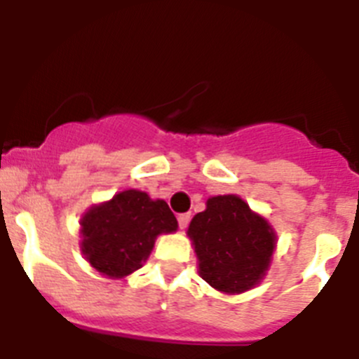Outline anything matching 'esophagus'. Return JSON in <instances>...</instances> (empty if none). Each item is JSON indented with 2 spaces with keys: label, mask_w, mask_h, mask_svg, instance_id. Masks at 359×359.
<instances>
[{
  "label": "esophagus",
  "mask_w": 359,
  "mask_h": 359,
  "mask_svg": "<svg viewBox=\"0 0 359 359\" xmlns=\"http://www.w3.org/2000/svg\"><path fill=\"white\" fill-rule=\"evenodd\" d=\"M177 223H180V228H182V230H185V228L189 226V223H190V214H180V215H177Z\"/></svg>",
  "instance_id": "34e87169"
}]
</instances>
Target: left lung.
I'll use <instances>...</instances> for the list:
<instances>
[{"label":"left lung","instance_id":"1","mask_svg":"<svg viewBox=\"0 0 359 359\" xmlns=\"http://www.w3.org/2000/svg\"><path fill=\"white\" fill-rule=\"evenodd\" d=\"M187 236L198 257L199 277L224 294L259 286L277 248V233L268 219L236 194L208 198Z\"/></svg>","mask_w":359,"mask_h":359}]
</instances>
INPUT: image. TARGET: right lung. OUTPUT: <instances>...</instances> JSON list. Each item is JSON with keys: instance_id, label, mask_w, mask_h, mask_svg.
Returning a JSON list of instances; mask_svg holds the SVG:
<instances>
[{"instance_id": "right-lung-1", "label": "right lung", "mask_w": 359, "mask_h": 359, "mask_svg": "<svg viewBox=\"0 0 359 359\" xmlns=\"http://www.w3.org/2000/svg\"><path fill=\"white\" fill-rule=\"evenodd\" d=\"M176 230V217L163 199L122 190L82 214L81 252L104 277L123 278L144 266L158 236Z\"/></svg>"}]
</instances>
